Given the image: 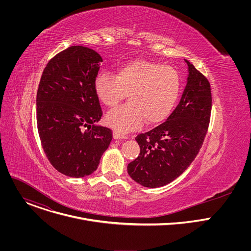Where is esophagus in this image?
I'll use <instances>...</instances> for the list:
<instances>
[{"label": "esophagus", "mask_w": 251, "mask_h": 251, "mask_svg": "<svg viewBox=\"0 0 251 251\" xmlns=\"http://www.w3.org/2000/svg\"><path fill=\"white\" fill-rule=\"evenodd\" d=\"M113 137H114V139H125L126 138V136H124V135H122V134H120L116 131L113 132Z\"/></svg>", "instance_id": "34e87169"}]
</instances>
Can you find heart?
Returning <instances> with one entry per match:
<instances>
[{
	"label": "heart",
	"instance_id": "b5f03b06",
	"mask_svg": "<svg viewBox=\"0 0 251 251\" xmlns=\"http://www.w3.org/2000/svg\"><path fill=\"white\" fill-rule=\"evenodd\" d=\"M98 99L114 107L128 94L129 103L106 115V123L120 134L139 128L146 121L154 125L166 119L176 102L181 81L168 65L138 59L118 68L116 76L102 73L95 79Z\"/></svg>",
	"mask_w": 251,
	"mask_h": 251
}]
</instances>
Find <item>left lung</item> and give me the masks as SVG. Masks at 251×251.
I'll return each mask as SVG.
<instances>
[{"label":"left lung","instance_id":"1","mask_svg":"<svg viewBox=\"0 0 251 251\" xmlns=\"http://www.w3.org/2000/svg\"><path fill=\"white\" fill-rule=\"evenodd\" d=\"M187 85L176 109L154 129L139 134V156L127 170L138 184L147 188L166 186L181 176L195 160L207 132L211 91L206 77L187 59Z\"/></svg>","mask_w":251,"mask_h":251}]
</instances>
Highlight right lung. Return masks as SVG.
Instances as JSON below:
<instances>
[{"label":"right lung","mask_w":251,"mask_h":251,"mask_svg":"<svg viewBox=\"0 0 251 251\" xmlns=\"http://www.w3.org/2000/svg\"><path fill=\"white\" fill-rule=\"evenodd\" d=\"M100 62L95 50L69 47L49 61L40 81L37 123L42 146L52 167L67 176L92 174L112 140L109 128L94 124L102 116L94 86Z\"/></svg>","instance_id":"right-lung-1"}]
</instances>
